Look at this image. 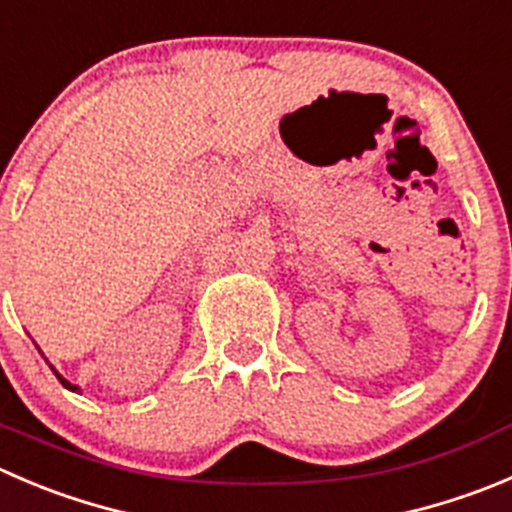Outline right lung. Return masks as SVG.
Here are the masks:
<instances>
[{
    "label": "right lung",
    "instance_id": "add662e5",
    "mask_svg": "<svg viewBox=\"0 0 512 512\" xmlns=\"http://www.w3.org/2000/svg\"><path fill=\"white\" fill-rule=\"evenodd\" d=\"M52 372H55V369H52ZM55 377L60 379V382H62V387H67V389H72V392H77V387H75V384H70V382H67V379H62L60 374H57V372H55Z\"/></svg>",
    "mask_w": 512,
    "mask_h": 512
}]
</instances>
